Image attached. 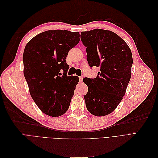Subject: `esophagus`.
<instances>
[{
    "mask_svg": "<svg viewBox=\"0 0 158 158\" xmlns=\"http://www.w3.org/2000/svg\"><path fill=\"white\" fill-rule=\"evenodd\" d=\"M83 78H84L83 76H80V77H79V80H80V82H82Z\"/></svg>",
    "mask_w": 158,
    "mask_h": 158,
    "instance_id": "1",
    "label": "esophagus"
}]
</instances>
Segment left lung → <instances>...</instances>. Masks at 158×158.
<instances>
[{"mask_svg": "<svg viewBox=\"0 0 158 158\" xmlns=\"http://www.w3.org/2000/svg\"><path fill=\"white\" fill-rule=\"evenodd\" d=\"M80 36L86 47L89 66L100 69L95 78L83 79L88 88L85 106L95 116H106L117 108L125 94L131 77V50L109 30L94 29L81 32Z\"/></svg>", "mask_w": 158, "mask_h": 158, "instance_id": "obj_1", "label": "left lung"}]
</instances>
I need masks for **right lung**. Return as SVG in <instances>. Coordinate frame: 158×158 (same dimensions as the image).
Wrapping results in <instances>:
<instances>
[{
    "label": "right lung",
    "mask_w": 158,
    "mask_h": 158,
    "mask_svg": "<svg viewBox=\"0 0 158 158\" xmlns=\"http://www.w3.org/2000/svg\"><path fill=\"white\" fill-rule=\"evenodd\" d=\"M80 40L78 31L48 30L33 37L26 45L23 74L33 101L47 115L59 117L69 109L79 78L66 75V59Z\"/></svg>",
    "instance_id": "right-lung-1"
}]
</instances>
